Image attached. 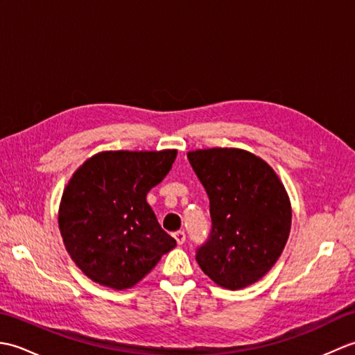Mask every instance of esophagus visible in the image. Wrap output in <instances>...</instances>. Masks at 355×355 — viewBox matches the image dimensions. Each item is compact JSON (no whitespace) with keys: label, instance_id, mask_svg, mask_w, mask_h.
I'll use <instances>...</instances> for the list:
<instances>
[{"label":"esophagus","instance_id":"34e87169","mask_svg":"<svg viewBox=\"0 0 355 355\" xmlns=\"http://www.w3.org/2000/svg\"><path fill=\"white\" fill-rule=\"evenodd\" d=\"M173 238H175L178 245H182V244L184 243V241H186V233H184L183 230H178V232L173 233Z\"/></svg>","mask_w":355,"mask_h":355}]
</instances>
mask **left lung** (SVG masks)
<instances>
[{
  "mask_svg": "<svg viewBox=\"0 0 355 355\" xmlns=\"http://www.w3.org/2000/svg\"><path fill=\"white\" fill-rule=\"evenodd\" d=\"M210 201L212 230L197 262L215 284L239 290L258 282L281 256L291 229V205L276 172L236 148L187 153Z\"/></svg>",
  "mask_w": 355,
  "mask_h": 355,
  "instance_id": "left-lung-1",
  "label": "left lung"
}]
</instances>
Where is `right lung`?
<instances>
[{
    "label": "right lung",
    "mask_w": 355,
    "mask_h": 355,
    "mask_svg": "<svg viewBox=\"0 0 355 355\" xmlns=\"http://www.w3.org/2000/svg\"><path fill=\"white\" fill-rule=\"evenodd\" d=\"M175 157L177 149L105 150L73 173L59 230L70 258L96 284L131 288L177 245L146 201Z\"/></svg>",
    "instance_id": "1"
}]
</instances>
